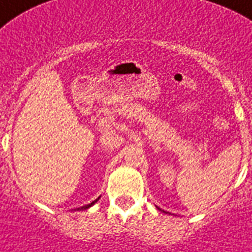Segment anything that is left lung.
Wrapping results in <instances>:
<instances>
[{"instance_id": "1", "label": "left lung", "mask_w": 252, "mask_h": 252, "mask_svg": "<svg viewBox=\"0 0 252 252\" xmlns=\"http://www.w3.org/2000/svg\"><path fill=\"white\" fill-rule=\"evenodd\" d=\"M164 213H165V211H164Z\"/></svg>"}]
</instances>
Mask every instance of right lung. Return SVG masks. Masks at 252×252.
I'll return each mask as SVG.
<instances>
[{
  "mask_svg": "<svg viewBox=\"0 0 252 252\" xmlns=\"http://www.w3.org/2000/svg\"><path fill=\"white\" fill-rule=\"evenodd\" d=\"M97 200H98V198H97ZM97 200H94V201H92V202H91V204L86 205V206H82V208H78V209H77V210H86V209L91 208V206H92V205H94V202H97Z\"/></svg>",
  "mask_w": 252,
  "mask_h": 252,
  "instance_id": "1",
  "label": "right lung"
}]
</instances>
